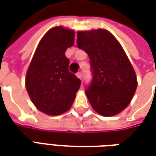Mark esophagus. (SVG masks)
I'll list each match as a JSON object with an SVG mask.
<instances>
[{
    "mask_svg": "<svg viewBox=\"0 0 156 156\" xmlns=\"http://www.w3.org/2000/svg\"><path fill=\"white\" fill-rule=\"evenodd\" d=\"M76 76H77V77H78L79 79H81V76H82V75H81V72H78V73L76 74Z\"/></svg>",
    "mask_w": 156,
    "mask_h": 156,
    "instance_id": "34e87169",
    "label": "esophagus"
}]
</instances>
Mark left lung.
Instances as JSON below:
<instances>
[{"mask_svg": "<svg viewBox=\"0 0 156 156\" xmlns=\"http://www.w3.org/2000/svg\"><path fill=\"white\" fill-rule=\"evenodd\" d=\"M76 42L90 60L93 80L85 93L93 109L106 117L120 114L137 87L135 69L121 43L103 28L78 31Z\"/></svg>", "mask_w": 156, "mask_h": 156, "instance_id": "1", "label": "left lung"}]
</instances>
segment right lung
<instances>
[{"instance_id": "right-lung-1", "label": "right lung", "mask_w": 156, "mask_h": 156, "mask_svg": "<svg viewBox=\"0 0 156 156\" xmlns=\"http://www.w3.org/2000/svg\"><path fill=\"white\" fill-rule=\"evenodd\" d=\"M75 43V30L52 27L40 41L27 69L25 86L36 108L48 115L69 110L81 80L69 71L67 48Z\"/></svg>"}]
</instances>
